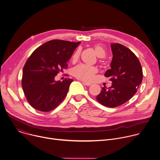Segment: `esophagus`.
Returning a JSON list of instances; mask_svg holds the SVG:
<instances>
[{
	"instance_id": "obj_1",
	"label": "esophagus",
	"mask_w": 160,
	"mask_h": 160,
	"mask_svg": "<svg viewBox=\"0 0 160 160\" xmlns=\"http://www.w3.org/2000/svg\"><path fill=\"white\" fill-rule=\"evenodd\" d=\"M83 84L85 85H86V86H90V85H91V83H88V82H83Z\"/></svg>"
}]
</instances>
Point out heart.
Segmentation results:
<instances>
[{"mask_svg":"<svg viewBox=\"0 0 160 160\" xmlns=\"http://www.w3.org/2000/svg\"><path fill=\"white\" fill-rule=\"evenodd\" d=\"M94 49L96 54L99 58H104L106 55V51L105 49L100 45H95L94 46ZM80 54V50L77 49L72 57V61L75 62L78 60ZM97 72V69L95 67L88 66L87 65L82 64L76 67L73 71V75L78 79L90 82L92 81L95 76V74Z\"/></svg>","mask_w":160,"mask_h":160,"instance_id":"obj_1","label":"heart"}]
</instances>
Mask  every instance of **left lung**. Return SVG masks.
<instances>
[{"mask_svg": "<svg viewBox=\"0 0 160 160\" xmlns=\"http://www.w3.org/2000/svg\"><path fill=\"white\" fill-rule=\"evenodd\" d=\"M112 60L111 69L105 73L112 84L108 89L102 88L97 100L108 108H116L131 99L142 82V70L134 53L127 47L119 44H111Z\"/></svg>", "mask_w": 160, "mask_h": 160, "instance_id": "1", "label": "left lung"}]
</instances>
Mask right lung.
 <instances>
[{"label":"right lung","mask_w":160,"mask_h":160,"mask_svg":"<svg viewBox=\"0 0 160 160\" xmlns=\"http://www.w3.org/2000/svg\"><path fill=\"white\" fill-rule=\"evenodd\" d=\"M80 42L54 39L44 43L32 53L23 68L22 87L32 108L48 112L64 100L73 80L66 78L60 82L55 78L68 67L67 62Z\"/></svg>","instance_id":"1"}]
</instances>
